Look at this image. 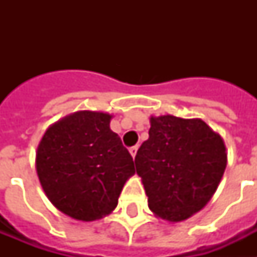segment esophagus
I'll return each mask as SVG.
<instances>
[{
    "label": "esophagus",
    "mask_w": 257,
    "mask_h": 257,
    "mask_svg": "<svg viewBox=\"0 0 257 257\" xmlns=\"http://www.w3.org/2000/svg\"><path fill=\"white\" fill-rule=\"evenodd\" d=\"M137 149H139V147H137V145H135V147H132V148L129 149V153H131V155H132L133 159H135V157H136V155H137Z\"/></svg>",
    "instance_id": "34e87169"
}]
</instances>
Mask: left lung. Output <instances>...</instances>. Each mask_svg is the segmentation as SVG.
I'll use <instances>...</instances> for the list:
<instances>
[{
	"label": "left lung",
	"mask_w": 257,
	"mask_h": 257,
	"mask_svg": "<svg viewBox=\"0 0 257 257\" xmlns=\"http://www.w3.org/2000/svg\"><path fill=\"white\" fill-rule=\"evenodd\" d=\"M149 139L137 151L136 172L149 209L180 223L203 209L227 167L223 137L201 118L151 116Z\"/></svg>",
	"instance_id": "obj_1"
}]
</instances>
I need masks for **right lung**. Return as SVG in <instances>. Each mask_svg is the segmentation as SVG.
<instances>
[{
    "mask_svg": "<svg viewBox=\"0 0 257 257\" xmlns=\"http://www.w3.org/2000/svg\"><path fill=\"white\" fill-rule=\"evenodd\" d=\"M112 114L78 110L46 129L36 169L46 197L74 220L94 221L117 207L135 175L133 159L110 129Z\"/></svg>",
    "mask_w": 257,
    "mask_h": 257,
    "instance_id": "add662e5",
    "label": "right lung"
}]
</instances>
